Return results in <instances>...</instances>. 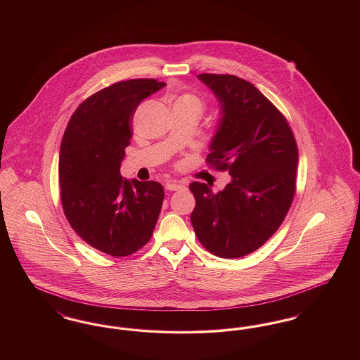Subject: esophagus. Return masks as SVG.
<instances>
[{
    "label": "esophagus",
    "mask_w": 360,
    "mask_h": 360,
    "mask_svg": "<svg viewBox=\"0 0 360 360\" xmlns=\"http://www.w3.org/2000/svg\"><path fill=\"white\" fill-rule=\"evenodd\" d=\"M166 188L170 191H176V190H182L185 188V185L182 182H176V181H170L166 184Z\"/></svg>",
    "instance_id": "obj_1"
}]
</instances>
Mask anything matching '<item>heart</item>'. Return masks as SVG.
<instances>
[{"label": "heart", "instance_id": "heart-1", "mask_svg": "<svg viewBox=\"0 0 360 360\" xmlns=\"http://www.w3.org/2000/svg\"><path fill=\"white\" fill-rule=\"evenodd\" d=\"M172 108H184L200 116L205 109L204 98L194 91H179L172 98Z\"/></svg>", "mask_w": 360, "mask_h": 360}]
</instances>
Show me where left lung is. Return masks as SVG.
Segmentation results:
<instances>
[{
  "label": "left lung",
  "mask_w": 360,
  "mask_h": 360,
  "mask_svg": "<svg viewBox=\"0 0 360 360\" xmlns=\"http://www.w3.org/2000/svg\"><path fill=\"white\" fill-rule=\"evenodd\" d=\"M198 78L221 106L209 166L232 181L219 193L193 182L190 216L197 239L213 255L241 257L257 251L283 223L295 194L298 148L285 116L248 81L231 74Z\"/></svg>",
  "instance_id": "1"
}]
</instances>
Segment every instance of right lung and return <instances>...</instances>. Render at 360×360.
Returning <instances> with one entry per match:
<instances>
[{"label":"right lung","mask_w":360,"mask_h":360,"mask_svg":"<svg viewBox=\"0 0 360 360\" xmlns=\"http://www.w3.org/2000/svg\"><path fill=\"white\" fill-rule=\"evenodd\" d=\"M166 85L120 81L94 93L72 113L60 143V201L71 228L110 257H128L153 236L165 190L159 182L122 179L121 160L139 103Z\"/></svg>","instance_id":"right-lung-1"}]
</instances>
